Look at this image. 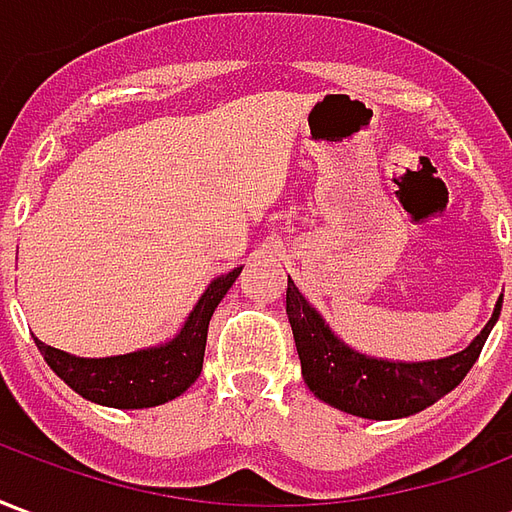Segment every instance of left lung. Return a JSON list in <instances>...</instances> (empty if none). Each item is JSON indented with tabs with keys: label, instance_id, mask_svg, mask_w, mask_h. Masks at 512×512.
<instances>
[{
	"label": "left lung",
	"instance_id": "8db88e82",
	"mask_svg": "<svg viewBox=\"0 0 512 512\" xmlns=\"http://www.w3.org/2000/svg\"><path fill=\"white\" fill-rule=\"evenodd\" d=\"M285 310L301 359V376L312 395L354 417L400 419L433 406L461 384L499 321L502 299L496 301L494 315L483 326V332L463 351L428 362L378 359L351 348L334 334L321 312L301 296L290 277Z\"/></svg>",
	"mask_w": 512,
	"mask_h": 512
}]
</instances>
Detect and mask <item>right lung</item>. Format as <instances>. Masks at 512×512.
<instances>
[{
    "label": "right lung",
    "mask_w": 512,
    "mask_h": 512,
    "mask_svg": "<svg viewBox=\"0 0 512 512\" xmlns=\"http://www.w3.org/2000/svg\"><path fill=\"white\" fill-rule=\"evenodd\" d=\"M241 268H233L222 277H216L205 288L200 301L194 304L189 318L183 321L178 334L167 343L153 348H139L120 356H76L60 348L40 343L35 337L38 351L46 365L57 376L79 392L84 400H93L98 406L109 408H153L169 403L189 389L202 370L208 323L219 301L233 288Z\"/></svg>",
    "instance_id": "right-lung-1"
}]
</instances>
